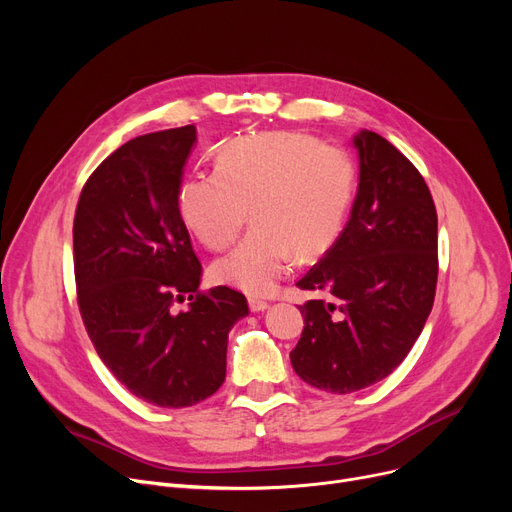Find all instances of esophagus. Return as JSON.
I'll use <instances>...</instances> for the list:
<instances>
[{
    "mask_svg": "<svg viewBox=\"0 0 512 512\" xmlns=\"http://www.w3.org/2000/svg\"><path fill=\"white\" fill-rule=\"evenodd\" d=\"M249 309H251L253 313H259V311L270 309V303L263 301V299H257V297H249Z\"/></svg>",
    "mask_w": 512,
    "mask_h": 512,
    "instance_id": "obj_1",
    "label": "esophagus"
}]
</instances>
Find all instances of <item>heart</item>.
<instances>
[{"label":"heart","instance_id":"heart-1","mask_svg":"<svg viewBox=\"0 0 512 512\" xmlns=\"http://www.w3.org/2000/svg\"><path fill=\"white\" fill-rule=\"evenodd\" d=\"M355 193L351 157L303 132L272 130L228 143L213 172H193L178 186L180 218L211 251L238 236L251 213L253 230L211 265L218 284L270 294L299 255L328 253L342 232Z\"/></svg>","mask_w":512,"mask_h":512}]
</instances>
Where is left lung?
Masks as SVG:
<instances>
[{"label":"left lung","instance_id":"8db88e82","mask_svg":"<svg viewBox=\"0 0 512 512\" xmlns=\"http://www.w3.org/2000/svg\"><path fill=\"white\" fill-rule=\"evenodd\" d=\"M359 188L351 220L297 282L321 299L299 305L305 328L290 363L309 386L351 394L405 361L432 311L438 215L423 176L371 130L353 137Z\"/></svg>","mask_w":512,"mask_h":512}]
</instances>
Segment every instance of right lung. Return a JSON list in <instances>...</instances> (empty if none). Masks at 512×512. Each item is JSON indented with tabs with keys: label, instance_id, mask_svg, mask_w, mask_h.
<instances>
[{
	"label": "right lung",
	"instance_id": "1",
	"mask_svg": "<svg viewBox=\"0 0 512 512\" xmlns=\"http://www.w3.org/2000/svg\"><path fill=\"white\" fill-rule=\"evenodd\" d=\"M197 128L143 134L91 174L74 215L78 309L99 359L155 407H193L226 378L228 332L249 315L228 286L199 292L203 267L178 211ZM186 296L189 309L174 312Z\"/></svg>",
	"mask_w": 512,
	"mask_h": 512
}]
</instances>
